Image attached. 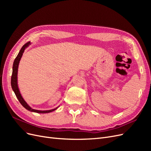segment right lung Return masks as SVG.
<instances>
[{"mask_svg":"<svg viewBox=\"0 0 151 151\" xmlns=\"http://www.w3.org/2000/svg\"><path fill=\"white\" fill-rule=\"evenodd\" d=\"M30 44V42H27L26 43H25L22 47L21 48V49L20 50V51L18 53V55H17L16 58H15L14 61L13 63V67H12V76H11V86H12V89L14 92L17 98L19 100V101L20 102V103L23 106V107H24L26 109L30 111H33V112H36V113H50L52 112L54 110H55L57 109H51V110H47V111H40V110H36V109H32L29 105L27 104L25 101L24 100V99L22 98V97L21 96V94H20L19 88H18L17 86V69H18V65H19V61L21 60V58L22 55V53H23L24 50L26 47H28L29 46V45Z\"/></svg>","mask_w":151,"mask_h":151,"instance_id":"right-lung-1","label":"right lung"}]
</instances>
